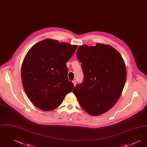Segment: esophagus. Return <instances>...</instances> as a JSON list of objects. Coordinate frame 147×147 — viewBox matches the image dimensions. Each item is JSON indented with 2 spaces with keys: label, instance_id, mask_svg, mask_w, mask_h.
I'll return each instance as SVG.
<instances>
[{
  "label": "esophagus",
  "instance_id": "34e87169",
  "mask_svg": "<svg viewBox=\"0 0 147 147\" xmlns=\"http://www.w3.org/2000/svg\"><path fill=\"white\" fill-rule=\"evenodd\" d=\"M73 84H74V86H76V80H73Z\"/></svg>",
  "mask_w": 147,
  "mask_h": 147
}]
</instances>
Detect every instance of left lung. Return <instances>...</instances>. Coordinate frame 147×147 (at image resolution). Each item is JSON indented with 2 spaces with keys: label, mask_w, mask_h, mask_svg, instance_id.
I'll list each match as a JSON object with an SVG mask.
<instances>
[{
  "label": "left lung",
  "mask_w": 147,
  "mask_h": 147,
  "mask_svg": "<svg viewBox=\"0 0 147 147\" xmlns=\"http://www.w3.org/2000/svg\"><path fill=\"white\" fill-rule=\"evenodd\" d=\"M78 59L82 63L84 82L73 90L79 104L91 116H99L115 105L126 83L127 71L119 52L109 45L80 46Z\"/></svg>",
  "instance_id": "left-lung-1"
}]
</instances>
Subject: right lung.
<instances>
[{"label": "right lung", "mask_w": 147, "mask_h": 147, "mask_svg": "<svg viewBox=\"0 0 147 147\" xmlns=\"http://www.w3.org/2000/svg\"><path fill=\"white\" fill-rule=\"evenodd\" d=\"M77 47L47 38L29 49L22 64L21 79L27 96L36 107L53 110L73 90L66 63Z\"/></svg>", "instance_id": "1"}]
</instances>
